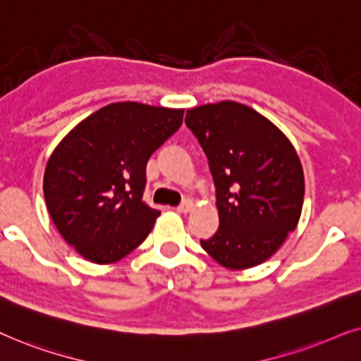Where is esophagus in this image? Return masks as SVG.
Returning a JSON list of instances; mask_svg holds the SVG:
<instances>
[{"instance_id": "esophagus-1", "label": "esophagus", "mask_w": 361, "mask_h": 361, "mask_svg": "<svg viewBox=\"0 0 361 361\" xmlns=\"http://www.w3.org/2000/svg\"><path fill=\"white\" fill-rule=\"evenodd\" d=\"M191 206H193V204H191L190 203V201L188 200H186V201H183V203H181L180 206H178V213H183V214H186V213H190V211H191Z\"/></svg>"}]
</instances>
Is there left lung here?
<instances>
[{"label":"left lung","mask_w":361,"mask_h":361,"mask_svg":"<svg viewBox=\"0 0 361 361\" xmlns=\"http://www.w3.org/2000/svg\"><path fill=\"white\" fill-rule=\"evenodd\" d=\"M213 175L219 228L201 246L221 266L262 264L297 228L304 204L299 157L272 122L224 100L186 110Z\"/></svg>","instance_id":"1"}]
</instances>
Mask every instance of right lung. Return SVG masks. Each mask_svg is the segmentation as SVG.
Listing matches in <instances>:
<instances>
[{
  "mask_svg": "<svg viewBox=\"0 0 361 361\" xmlns=\"http://www.w3.org/2000/svg\"><path fill=\"white\" fill-rule=\"evenodd\" d=\"M181 109L117 102L67 133L46 165L44 198L67 244L110 264L145 241L160 211L143 201L147 161L183 123Z\"/></svg>",
  "mask_w": 361,
  "mask_h": 361,
  "instance_id": "1",
  "label": "right lung"
}]
</instances>
